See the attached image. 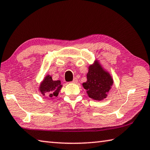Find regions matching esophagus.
Instances as JSON below:
<instances>
[{"label": "esophagus", "instance_id": "34e87169", "mask_svg": "<svg viewBox=\"0 0 150 150\" xmlns=\"http://www.w3.org/2000/svg\"><path fill=\"white\" fill-rule=\"evenodd\" d=\"M78 82V80L76 78H74V79L73 80L72 82H71V83H76Z\"/></svg>", "mask_w": 150, "mask_h": 150}]
</instances>
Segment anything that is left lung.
<instances>
[{"mask_svg": "<svg viewBox=\"0 0 150 150\" xmlns=\"http://www.w3.org/2000/svg\"><path fill=\"white\" fill-rule=\"evenodd\" d=\"M87 81L82 83L89 98L96 101H102L107 97L114 81L108 71L96 59L88 67Z\"/></svg>", "mask_w": 150, "mask_h": 150, "instance_id": "8db88e82", "label": "left lung"}]
</instances>
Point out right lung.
<instances>
[{
    "label": "right lung",
    "instance_id": "1",
    "mask_svg": "<svg viewBox=\"0 0 150 150\" xmlns=\"http://www.w3.org/2000/svg\"><path fill=\"white\" fill-rule=\"evenodd\" d=\"M62 87L60 80H53L51 75L47 74L39 84V91L43 96L52 99L58 96Z\"/></svg>",
    "mask_w": 150,
    "mask_h": 150
}]
</instances>
